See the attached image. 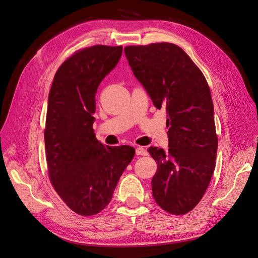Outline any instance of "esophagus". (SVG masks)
<instances>
[{"label": "esophagus", "instance_id": "34e87169", "mask_svg": "<svg viewBox=\"0 0 258 258\" xmlns=\"http://www.w3.org/2000/svg\"><path fill=\"white\" fill-rule=\"evenodd\" d=\"M147 151L144 147H137L136 148V155L137 156H147Z\"/></svg>", "mask_w": 258, "mask_h": 258}]
</instances>
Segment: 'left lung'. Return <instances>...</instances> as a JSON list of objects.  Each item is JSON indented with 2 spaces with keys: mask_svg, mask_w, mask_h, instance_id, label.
<instances>
[{
  "mask_svg": "<svg viewBox=\"0 0 258 258\" xmlns=\"http://www.w3.org/2000/svg\"><path fill=\"white\" fill-rule=\"evenodd\" d=\"M125 56L154 105L165 108L168 151L151 146L158 163L152 179L157 204L171 214H186L210 183L218 152L213 103L207 80L177 45L127 46Z\"/></svg>",
  "mask_w": 258,
  "mask_h": 258,
  "instance_id": "1",
  "label": "left lung"
}]
</instances>
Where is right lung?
Instances as JSON below:
<instances>
[{"mask_svg": "<svg viewBox=\"0 0 258 258\" xmlns=\"http://www.w3.org/2000/svg\"><path fill=\"white\" fill-rule=\"evenodd\" d=\"M122 46L76 51L54 75L45 127L50 181L64 204L79 215L102 211L135 156L128 145L107 146L95 137V95L118 63Z\"/></svg>", "mask_w": 258, "mask_h": 258, "instance_id": "add662e5", "label": "right lung"}]
</instances>
